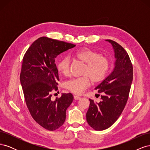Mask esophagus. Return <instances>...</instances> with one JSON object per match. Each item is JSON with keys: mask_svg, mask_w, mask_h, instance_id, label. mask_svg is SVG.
Masks as SVG:
<instances>
[{"mask_svg": "<svg viewBox=\"0 0 150 150\" xmlns=\"http://www.w3.org/2000/svg\"><path fill=\"white\" fill-rule=\"evenodd\" d=\"M74 98L75 100H79V99H81V97H79V96H74Z\"/></svg>", "mask_w": 150, "mask_h": 150, "instance_id": "1", "label": "esophagus"}]
</instances>
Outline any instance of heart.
Returning a JSON list of instances; mask_svg holds the SVG:
<instances>
[{"label": "heart", "mask_w": 150, "mask_h": 150, "mask_svg": "<svg viewBox=\"0 0 150 150\" xmlns=\"http://www.w3.org/2000/svg\"><path fill=\"white\" fill-rule=\"evenodd\" d=\"M74 55L86 62L83 71L86 74L67 80L65 81L64 86L69 91L80 94L90 85V77H91L94 81H100L104 78L109 69V61L106 57L100 56L98 52L86 47L76 50L74 52ZM57 68L63 75L69 74V57H62L57 62Z\"/></svg>", "instance_id": "obj_1"}]
</instances>
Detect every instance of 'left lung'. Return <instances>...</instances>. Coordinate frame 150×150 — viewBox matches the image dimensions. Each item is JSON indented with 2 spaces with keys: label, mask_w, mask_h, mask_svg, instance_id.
Wrapping results in <instances>:
<instances>
[{
  "label": "left lung",
  "mask_w": 150,
  "mask_h": 150,
  "mask_svg": "<svg viewBox=\"0 0 150 150\" xmlns=\"http://www.w3.org/2000/svg\"><path fill=\"white\" fill-rule=\"evenodd\" d=\"M108 41L114 50L115 67L111 74L95 89L102 93L99 103L89 99L90 105L86 113L89 125L97 131L104 130L118 119L128 99L133 81V66L128 53L119 44L110 39Z\"/></svg>",
  "instance_id": "obj_1"
}]
</instances>
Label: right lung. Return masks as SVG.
<instances>
[{
    "instance_id": "add662e5",
    "label": "right lung",
    "mask_w": 150,
    "mask_h": 150,
    "mask_svg": "<svg viewBox=\"0 0 150 150\" xmlns=\"http://www.w3.org/2000/svg\"><path fill=\"white\" fill-rule=\"evenodd\" d=\"M76 45L47 37L38 39L26 51L22 61L20 81L29 111L44 128L56 130L66 120V112L74 97L62 93L51 99V91L57 89L58 70L56 57Z\"/></svg>"
}]
</instances>
